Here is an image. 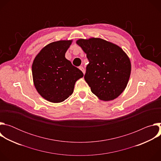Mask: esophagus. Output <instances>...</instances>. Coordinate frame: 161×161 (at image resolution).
Returning <instances> with one entry per match:
<instances>
[{"mask_svg": "<svg viewBox=\"0 0 161 161\" xmlns=\"http://www.w3.org/2000/svg\"><path fill=\"white\" fill-rule=\"evenodd\" d=\"M79 69H80L83 72V74H85V69L83 68V67H82V66H80V67H79Z\"/></svg>", "mask_w": 161, "mask_h": 161, "instance_id": "1", "label": "esophagus"}]
</instances>
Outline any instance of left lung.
<instances>
[{
  "mask_svg": "<svg viewBox=\"0 0 161 161\" xmlns=\"http://www.w3.org/2000/svg\"><path fill=\"white\" fill-rule=\"evenodd\" d=\"M76 43L89 61L84 78L101 100L118 97L125 90L131 71L130 61L119 46L101 38L80 39Z\"/></svg>",
  "mask_w": 161,
  "mask_h": 161,
  "instance_id": "obj_1",
  "label": "left lung"
}]
</instances>
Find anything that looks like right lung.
Listing matches in <instances>:
<instances>
[{
  "instance_id": "1",
  "label": "right lung",
  "mask_w": 161,
  "mask_h": 161,
  "mask_svg": "<svg viewBox=\"0 0 161 161\" xmlns=\"http://www.w3.org/2000/svg\"><path fill=\"white\" fill-rule=\"evenodd\" d=\"M72 40L53 42L44 47L32 64L34 86L38 93L52 103H61L73 92L76 81L83 76L78 68L65 58Z\"/></svg>"
}]
</instances>
